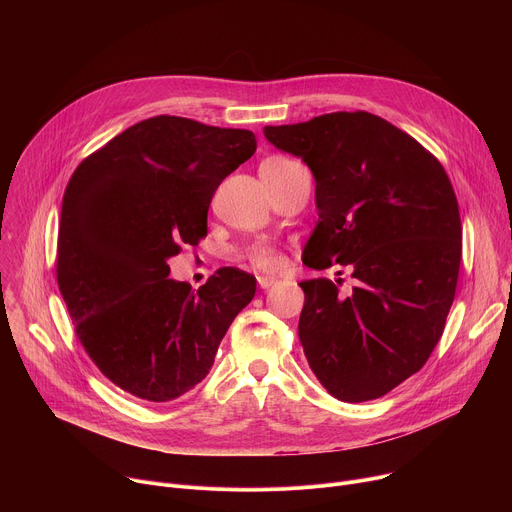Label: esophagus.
I'll list each match as a JSON object with an SVG mask.
<instances>
[{
	"label": "esophagus",
	"instance_id": "esophagus-1",
	"mask_svg": "<svg viewBox=\"0 0 512 512\" xmlns=\"http://www.w3.org/2000/svg\"><path fill=\"white\" fill-rule=\"evenodd\" d=\"M257 283H259L261 289H269L271 285L277 283V279L275 277H257Z\"/></svg>",
	"mask_w": 512,
	"mask_h": 512
}]
</instances>
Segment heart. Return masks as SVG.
I'll return each instance as SVG.
<instances>
[{"label": "heart", "mask_w": 512, "mask_h": 512, "mask_svg": "<svg viewBox=\"0 0 512 512\" xmlns=\"http://www.w3.org/2000/svg\"><path fill=\"white\" fill-rule=\"evenodd\" d=\"M271 160H281V158H271ZM243 257L255 267V269H261V271H275L281 267L283 263V255L271 247V245H265V243H257V245H251L249 249L243 251Z\"/></svg>", "instance_id": "b5f03b06"}]
</instances>
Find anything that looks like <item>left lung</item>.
Instances as JSON below:
<instances>
[{"instance_id": "8db88e82", "label": "left lung", "mask_w": 512, "mask_h": 512, "mask_svg": "<svg viewBox=\"0 0 512 512\" xmlns=\"http://www.w3.org/2000/svg\"><path fill=\"white\" fill-rule=\"evenodd\" d=\"M263 133L316 178L320 221L304 263L350 265L358 283L348 298L342 279L300 283L310 369L340 401L379 399L417 373L444 334L462 261L452 182L417 139L367 111Z\"/></svg>"}]
</instances>
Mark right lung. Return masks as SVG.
Here are the masks:
<instances>
[{"mask_svg":"<svg viewBox=\"0 0 512 512\" xmlns=\"http://www.w3.org/2000/svg\"><path fill=\"white\" fill-rule=\"evenodd\" d=\"M257 150L249 129L139 121L87 156L62 198L56 279L75 334L125 393L166 403L194 389L255 277L223 267L196 291L168 259L206 237L210 200Z\"/></svg>","mask_w":512,"mask_h":512,"instance_id":"obj_1","label":"right lung"}]
</instances>
